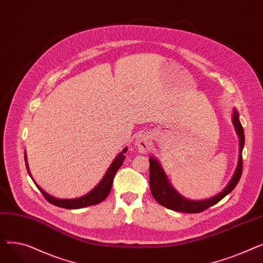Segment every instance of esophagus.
Segmentation results:
<instances>
[{
  "label": "esophagus",
  "mask_w": 263,
  "mask_h": 263,
  "mask_svg": "<svg viewBox=\"0 0 263 263\" xmlns=\"http://www.w3.org/2000/svg\"><path fill=\"white\" fill-rule=\"evenodd\" d=\"M135 145L141 153H147V151L153 147V142H151L150 135L147 132H141L136 135Z\"/></svg>",
  "instance_id": "1"
}]
</instances>
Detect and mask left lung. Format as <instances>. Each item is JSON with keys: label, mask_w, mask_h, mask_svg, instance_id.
<instances>
[{"label": "left lung", "mask_w": 263, "mask_h": 263, "mask_svg": "<svg viewBox=\"0 0 263 263\" xmlns=\"http://www.w3.org/2000/svg\"><path fill=\"white\" fill-rule=\"evenodd\" d=\"M232 123L236 129V132L239 136L240 142V154H239V161L238 165L234 171L231 179L227 185L219 192L217 195H214L211 198L201 199V200H193L185 198L181 194H179V192L176 191V189L172 185L170 182L168 178L165 174L161 163L158 161V159L155 156H151L149 159V184H150V191L151 194L155 197V199L162 204L163 206L174 211L183 212V213H199L208 209L209 206L215 204L219 200H222L226 195L236 187L238 184L241 175H242V151L245 143V136H244V130L242 124L239 119L238 110L234 108L232 114Z\"/></svg>", "instance_id": "8db88e82"}]
</instances>
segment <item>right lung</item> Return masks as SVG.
Masks as SVG:
<instances>
[{"instance_id":"obj_1","label":"right lung","mask_w":263,"mask_h":263,"mask_svg":"<svg viewBox=\"0 0 263 263\" xmlns=\"http://www.w3.org/2000/svg\"><path fill=\"white\" fill-rule=\"evenodd\" d=\"M128 150V147H124L120 153L115 157V159L113 160V162L110 163L109 167L107 168V171L105 172L104 176L102 177L101 180L98 182L91 191H89L87 194L83 195L81 197L78 198H71V199H61V198H55L53 196H51L50 194H48L47 192H45L43 189H41L34 180V183L36 184V186L39 189V191L41 192V194L45 196V198L52 204L61 206V208H65V209H81V208H85V206L88 205H92V204H97L101 201H103L109 194L110 189H112V184H113V180L114 177L117 173V171L120 168V166L122 165L124 159H126V154ZM24 159H25V165H26V170L29 172L30 176L31 172H30V167H29V163H27V156H26V151L24 154ZM33 179V178H32Z\"/></svg>"}]
</instances>
